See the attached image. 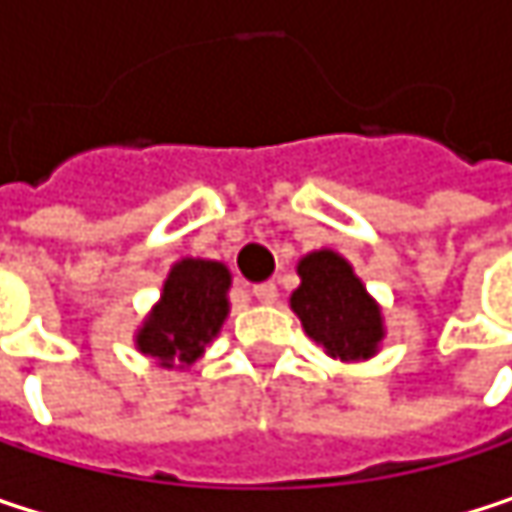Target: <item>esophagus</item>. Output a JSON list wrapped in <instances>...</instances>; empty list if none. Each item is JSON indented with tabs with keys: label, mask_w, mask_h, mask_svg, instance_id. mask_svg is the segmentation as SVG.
<instances>
[{
	"label": "esophagus",
	"mask_w": 512,
	"mask_h": 512,
	"mask_svg": "<svg viewBox=\"0 0 512 512\" xmlns=\"http://www.w3.org/2000/svg\"><path fill=\"white\" fill-rule=\"evenodd\" d=\"M252 293H255L257 302H275L278 287H275L272 281H263V284H255V287H252Z\"/></svg>",
	"instance_id": "1"
}]
</instances>
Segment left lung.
Segmentation results:
<instances>
[{
    "label": "left lung",
    "mask_w": 512,
    "mask_h": 512,
    "mask_svg": "<svg viewBox=\"0 0 512 512\" xmlns=\"http://www.w3.org/2000/svg\"><path fill=\"white\" fill-rule=\"evenodd\" d=\"M302 284L290 296V308L302 320L308 338L341 361L376 356L385 338L382 311L364 290L353 266L332 249L311 252L296 266Z\"/></svg>",
    "instance_id": "left-lung-1"
}]
</instances>
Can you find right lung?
<instances>
[{
	"mask_svg": "<svg viewBox=\"0 0 512 512\" xmlns=\"http://www.w3.org/2000/svg\"><path fill=\"white\" fill-rule=\"evenodd\" d=\"M231 272L219 260L183 257L171 266L162 296L136 332V347L162 367H189L228 317Z\"/></svg>",
	"mask_w": 512,
	"mask_h": 512,
	"instance_id": "add662e5",
	"label": "right lung"
}]
</instances>
